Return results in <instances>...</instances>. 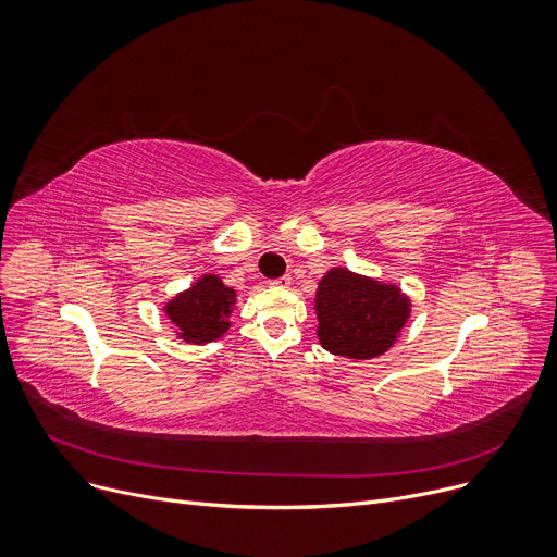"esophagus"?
Masks as SVG:
<instances>
[{
	"label": "esophagus",
	"mask_w": 557,
	"mask_h": 557,
	"mask_svg": "<svg viewBox=\"0 0 557 557\" xmlns=\"http://www.w3.org/2000/svg\"><path fill=\"white\" fill-rule=\"evenodd\" d=\"M269 284H271V286H275V288H288V286H292V277H288V275H282V277H277V280H271Z\"/></svg>",
	"instance_id": "1"
}]
</instances>
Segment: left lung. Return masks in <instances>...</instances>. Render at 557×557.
Returning <instances> with one entry per match:
<instances>
[{
  "label": "left lung",
  "instance_id": "1",
  "mask_svg": "<svg viewBox=\"0 0 557 557\" xmlns=\"http://www.w3.org/2000/svg\"><path fill=\"white\" fill-rule=\"evenodd\" d=\"M321 346L346 359H373L389 350L412 317V300L394 282L334 265L313 296Z\"/></svg>",
  "mask_w": 557,
  "mask_h": 557
}]
</instances>
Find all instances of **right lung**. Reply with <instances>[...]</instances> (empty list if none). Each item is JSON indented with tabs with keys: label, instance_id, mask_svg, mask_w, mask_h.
I'll use <instances>...</instances> for the list:
<instances>
[{
	"label": "right lung",
	"instance_id": "right-lung-1",
	"mask_svg": "<svg viewBox=\"0 0 557 557\" xmlns=\"http://www.w3.org/2000/svg\"><path fill=\"white\" fill-rule=\"evenodd\" d=\"M238 294L221 275L205 273L184 292L163 302V313L175 325V336L193 346L221 338L232 327Z\"/></svg>",
	"mask_w": 557,
	"mask_h": 557
}]
</instances>
